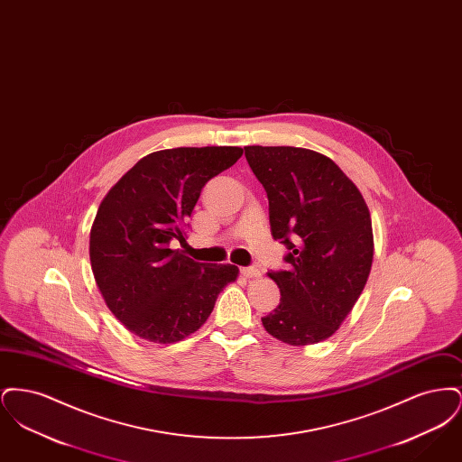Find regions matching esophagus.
<instances>
[{"instance_id": "1", "label": "esophagus", "mask_w": 462, "mask_h": 462, "mask_svg": "<svg viewBox=\"0 0 462 462\" xmlns=\"http://www.w3.org/2000/svg\"><path fill=\"white\" fill-rule=\"evenodd\" d=\"M241 273L245 277V279H260V277H262V270H258L256 266L242 268Z\"/></svg>"}]
</instances>
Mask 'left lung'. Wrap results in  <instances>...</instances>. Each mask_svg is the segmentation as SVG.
<instances>
[{
  "label": "left lung",
  "instance_id": "obj_1",
  "mask_svg": "<svg viewBox=\"0 0 462 462\" xmlns=\"http://www.w3.org/2000/svg\"><path fill=\"white\" fill-rule=\"evenodd\" d=\"M268 196L275 241L291 253L268 277L281 305L262 319L292 346L326 341L341 328L367 284L374 258L371 213L360 190L328 155L301 147H244Z\"/></svg>",
  "mask_w": 462,
  "mask_h": 462
}]
</instances>
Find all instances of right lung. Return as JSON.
I'll use <instances>...</instances> for the list:
<instances>
[{
	"label": "right lung",
	"mask_w": 462,
	"mask_h": 462,
	"mask_svg": "<svg viewBox=\"0 0 462 462\" xmlns=\"http://www.w3.org/2000/svg\"><path fill=\"white\" fill-rule=\"evenodd\" d=\"M241 147H178L142 157L100 202L89 232L91 272L106 305L134 336L170 345L200 329L236 264L198 263L185 242L202 187Z\"/></svg>",
	"instance_id": "obj_1"
}]
</instances>
